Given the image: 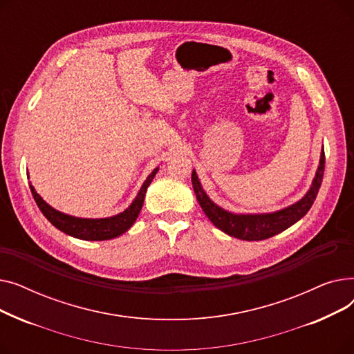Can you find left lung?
Here are the masks:
<instances>
[{"label": "left lung", "mask_w": 354, "mask_h": 354, "mask_svg": "<svg viewBox=\"0 0 354 354\" xmlns=\"http://www.w3.org/2000/svg\"><path fill=\"white\" fill-rule=\"evenodd\" d=\"M324 163H326V158H324V147H323L317 172H315V176L311 182V187L307 191V194L300 201L292 203V205L275 212L234 214L224 208H221L207 195V192L203 191L195 169L192 171V187L202 211L205 212V215L209 218V221L216 228H219L222 232L228 234L230 236H234L238 239L261 241L290 228L310 211L311 205L315 201V196H317L319 189L322 187L323 175H324Z\"/></svg>", "instance_id": "8db88e82"}]
</instances>
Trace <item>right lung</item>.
I'll return each instance as SVG.
<instances>
[{
  "label": "right lung",
  "instance_id": "right-lung-1",
  "mask_svg": "<svg viewBox=\"0 0 354 354\" xmlns=\"http://www.w3.org/2000/svg\"><path fill=\"white\" fill-rule=\"evenodd\" d=\"M158 171L159 167H155L152 174L146 178L136 198L123 212L116 214L113 216H107V218H79V216L67 215L64 212H60L57 209H54L53 207H50L48 203L35 192L31 183H30V189L40 211L55 228L63 231L70 236L84 239V241H106V239L120 236L135 224V221L139 216V212L143 207L146 191L149 188V185H151V182L153 180L155 175L158 174Z\"/></svg>",
  "mask_w": 354,
  "mask_h": 354
}]
</instances>
